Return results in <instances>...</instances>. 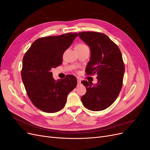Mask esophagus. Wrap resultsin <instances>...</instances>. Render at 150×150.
<instances>
[{"label":"esophagus","mask_w":150,"mask_h":150,"mask_svg":"<svg viewBox=\"0 0 150 150\" xmlns=\"http://www.w3.org/2000/svg\"><path fill=\"white\" fill-rule=\"evenodd\" d=\"M81 83V80L80 79H78V86H79V85H80Z\"/></svg>","instance_id":"1"}]
</instances>
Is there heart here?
<instances>
[{"mask_svg":"<svg viewBox=\"0 0 150 150\" xmlns=\"http://www.w3.org/2000/svg\"><path fill=\"white\" fill-rule=\"evenodd\" d=\"M85 46H86V45H84V44H78V45H77V46H76V47H85Z\"/></svg>","mask_w":150,"mask_h":150,"instance_id":"b5f03b06","label":"heart"}]
</instances>
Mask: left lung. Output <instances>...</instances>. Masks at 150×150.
Segmentation results:
<instances>
[{
	"label": "left lung",
	"instance_id": "1",
	"mask_svg": "<svg viewBox=\"0 0 150 150\" xmlns=\"http://www.w3.org/2000/svg\"><path fill=\"white\" fill-rule=\"evenodd\" d=\"M80 39L90 48L91 57L86 67L88 75H97L93 84L81 81L86 93L81 98L84 107L94 111L105 110L115 101L121 91L125 64L117 45L106 35L95 32L79 33Z\"/></svg>",
	"mask_w": 150,
	"mask_h": 150
}]
</instances>
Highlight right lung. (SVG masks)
<instances>
[{"label":"right lung","instance_id":"obj_1","mask_svg":"<svg viewBox=\"0 0 150 150\" xmlns=\"http://www.w3.org/2000/svg\"><path fill=\"white\" fill-rule=\"evenodd\" d=\"M77 33H67L37 39L32 44L24 56L21 72L23 81L31 102L44 112H56L64 107L67 95L78 84L74 76L67 75L56 81L52 68L60 66L62 56Z\"/></svg>","mask_w":150,"mask_h":150}]
</instances>
